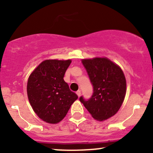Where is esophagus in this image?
<instances>
[{"mask_svg":"<svg viewBox=\"0 0 153 153\" xmlns=\"http://www.w3.org/2000/svg\"><path fill=\"white\" fill-rule=\"evenodd\" d=\"M80 93H81V92H80V91H77V92H76V94L78 95V97H80Z\"/></svg>","mask_w":153,"mask_h":153,"instance_id":"34e87169","label":"esophagus"}]
</instances>
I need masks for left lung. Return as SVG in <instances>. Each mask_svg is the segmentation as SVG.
I'll return each mask as SVG.
<instances>
[{
	"instance_id": "1",
	"label": "left lung",
	"mask_w": 153,
	"mask_h": 153,
	"mask_svg": "<svg viewBox=\"0 0 153 153\" xmlns=\"http://www.w3.org/2000/svg\"><path fill=\"white\" fill-rule=\"evenodd\" d=\"M94 87L89 99L80 101L95 119L104 121L117 114L126 95L127 82L120 67L106 57L82 59Z\"/></svg>"
}]
</instances>
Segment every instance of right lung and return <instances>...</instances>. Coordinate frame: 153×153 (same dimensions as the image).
Here are the masks:
<instances>
[{
	"label": "right lung",
	"instance_id": "obj_1",
	"mask_svg": "<svg viewBox=\"0 0 153 153\" xmlns=\"http://www.w3.org/2000/svg\"><path fill=\"white\" fill-rule=\"evenodd\" d=\"M71 59H47L40 63L28 79L27 95L33 110L44 122L62 121L78 96L65 82Z\"/></svg>",
	"mask_w": 153,
	"mask_h": 153
}]
</instances>
